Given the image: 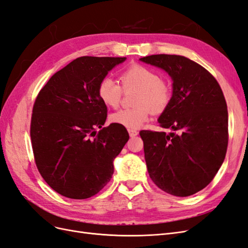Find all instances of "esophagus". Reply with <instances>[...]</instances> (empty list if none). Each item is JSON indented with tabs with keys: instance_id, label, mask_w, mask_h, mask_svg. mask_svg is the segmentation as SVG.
Masks as SVG:
<instances>
[{
	"instance_id": "1",
	"label": "esophagus",
	"mask_w": 248,
	"mask_h": 248,
	"mask_svg": "<svg viewBox=\"0 0 248 248\" xmlns=\"http://www.w3.org/2000/svg\"><path fill=\"white\" fill-rule=\"evenodd\" d=\"M128 133H129L130 138H134V137H137L138 134H139V132H138L137 130H133V129H128Z\"/></svg>"
}]
</instances>
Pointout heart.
Segmentation results:
<instances>
[{
	"label": "heart",
	"instance_id": "heart-1",
	"mask_svg": "<svg viewBox=\"0 0 248 248\" xmlns=\"http://www.w3.org/2000/svg\"><path fill=\"white\" fill-rule=\"evenodd\" d=\"M120 80L124 90L139 89L134 103L137 107L123 108L112 112L109 119L114 124L128 129H138L147 122L154 112H161L168 108L171 99V89L169 82L159 78L152 68L140 64L131 65L125 69ZM100 100L108 107L119 106L123 96V89L116 80L104 78L98 86Z\"/></svg>",
	"mask_w": 248,
	"mask_h": 248
}]
</instances>
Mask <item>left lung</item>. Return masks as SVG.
Wrapping results in <instances>:
<instances>
[{
	"label": "left lung",
	"instance_id": "left-lung-1",
	"mask_svg": "<svg viewBox=\"0 0 248 248\" xmlns=\"http://www.w3.org/2000/svg\"><path fill=\"white\" fill-rule=\"evenodd\" d=\"M140 60L166 70L172 79L170 102L158 119L160 127L172 131L140 132L149 176L172 196H191L212 181L226 157L229 123L222 90L211 73L186 57Z\"/></svg>",
	"mask_w": 248,
	"mask_h": 248
}]
</instances>
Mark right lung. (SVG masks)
Returning <instances> with one entry per match:
<instances>
[{
  "mask_svg": "<svg viewBox=\"0 0 248 248\" xmlns=\"http://www.w3.org/2000/svg\"><path fill=\"white\" fill-rule=\"evenodd\" d=\"M125 60L79 57L56 72L36 97L30 127L35 163L44 181L63 197L91 198L114 174L112 161L129 134L118 124L103 127L108 108L98 86Z\"/></svg>",
  "mask_w": 248,
  "mask_h": 248,
  "instance_id": "right-lung-1",
  "label": "right lung"
}]
</instances>
